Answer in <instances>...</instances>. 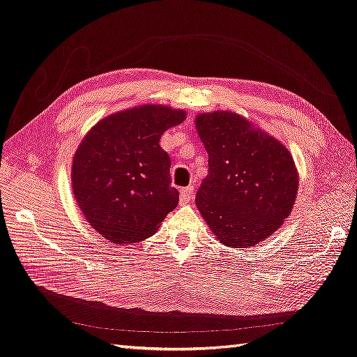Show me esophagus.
Masks as SVG:
<instances>
[{
	"instance_id": "esophagus-1",
	"label": "esophagus",
	"mask_w": 357,
	"mask_h": 357,
	"mask_svg": "<svg viewBox=\"0 0 357 357\" xmlns=\"http://www.w3.org/2000/svg\"><path fill=\"white\" fill-rule=\"evenodd\" d=\"M192 194H194V187L191 185V187H187V188H183L182 191H181V202L182 203H188L191 199H192Z\"/></svg>"
}]
</instances>
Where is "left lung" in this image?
I'll use <instances>...</instances> for the list:
<instances>
[{
  "label": "left lung",
  "mask_w": 357,
  "mask_h": 357,
  "mask_svg": "<svg viewBox=\"0 0 357 357\" xmlns=\"http://www.w3.org/2000/svg\"><path fill=\"white\" fill-rule=\"evenodd\" d=\"M195 128L208 154L195 204L222 244L253 247L291 213L298 190L293 157L236 113L199 114Z\"/></svg>",
  "instance_id": "obj_1"
}]
</instances>
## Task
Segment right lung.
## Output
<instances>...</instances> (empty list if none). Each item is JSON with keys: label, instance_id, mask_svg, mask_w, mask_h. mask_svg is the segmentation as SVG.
I'll return each instance as SVG.
<instances>
[{"label": "right lung", "instance_id": "obj_1", "mask_svg": "<svg viewBox=\"0 0 357 357\" xmlns=\"http://www.w3.org/2000/svg\"><path fill=\"white\" fill-rule=\"evenodd\" d=\"M185 116L145 104L102 119L82 139L72 165L73 195L105 240L130 244L149 238L178 206L160 138Z\"/></svg>", "mask_w": 357, "mask_h": 357}]
</instances>
